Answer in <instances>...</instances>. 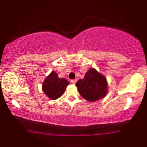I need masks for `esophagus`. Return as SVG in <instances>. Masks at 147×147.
<instances>
[{"mask_svg":"<svg viewBox=\"0 0 147 147\" xmlns=\"http://www.w3.org/2000/svg\"><path fill=\"white\" fill-rule=\"evenodd\" d=\"M70 82H71V83H72V84H76V82H77V79H72V80L70 81Z\"/></svg>","mask_w":147,"mask_h":147,"instance_id":"obj_1","label":"esophagus"}]
</instances>
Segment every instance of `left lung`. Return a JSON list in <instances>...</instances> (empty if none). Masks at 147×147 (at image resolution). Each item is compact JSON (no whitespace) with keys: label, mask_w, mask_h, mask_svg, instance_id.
Masks as SVG:
<instances>
[{"label":"left lung","mask_w":147,"mask_h":147,"mask_svg":"<svg viewBox=\"0 0 147 147\" xmlns=\"http://www.w3.org/2000/svg\"><path fill=\"white\" fill-rule=\"evenodd\" d=\"M83 98L95 102L102 98L107 92V82L104 76L91 68L86 73L83 79H79L75 84Z\"/></svg>","instance_id":"8db88e82"}]
</instances>
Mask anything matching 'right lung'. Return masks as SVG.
I'll list each match as a JSON object with an SVG mask.
<instances>
[{
	"mask_svg": "<svg viewBox=\"0 0 147 147\" xmlns=\"http://www.w3.org/2000/svg\"><path fill=\"white\" fill-rule=\"evenodd\" d=\"M69 82L66 79L59 78L57 72L52 71L43 83V90L49 98L57 99L64 93Z\"/></svg>",
	"mask_w": 147,
	"mask_h": 147,
	"instance_id": "obj_1",
	"label": "right lung"
}]
</instances>
